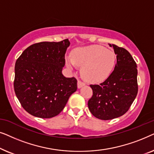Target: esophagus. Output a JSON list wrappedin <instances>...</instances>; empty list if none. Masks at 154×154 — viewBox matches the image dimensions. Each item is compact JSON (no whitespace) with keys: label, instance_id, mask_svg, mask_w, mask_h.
<instances>
[{"label":"esophagus","instance_id":"34e87169","mask_svg":"<svg viewBox=\"0 0 154 154\" xmlns=\"http://www.w3.org/2000/svg\"><path fill=\"white\" fill-rule=\"evenodd\" d=\"M85 85V83H83V82L80 81V80L78 81V88H81Z\"/></svg>","mask_w":154,"mask_h":154}]
</instances>
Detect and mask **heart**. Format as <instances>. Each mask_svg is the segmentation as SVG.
I'll return each instance as SVG.
<instances>
[{"instance_id": "1", "label": "heart", "mask_w": 154, "mask_h": 154, "mask_svg": "<svg viewBox=\"0 0 154 154\" xmlns=\"http://www.w3.org/2000/svg\"><path fill=\"white\" fill-rule=\"evenodd\" d=\"M66 65L74 69L81 66V73L86 81L100 82L110 75L116 62V55L112 50L102 45H91L77 48L71 52V57H66Z\"/></svg>"}]
</instances>
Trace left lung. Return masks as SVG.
<instances>
[{
  "label": "left lung",
  "instance_id": "left-lung-1",
  "mask_svg": "<svg viewBox=\"0 0 154 154\" xmlns=\"http://www.w3.org/2000/svg\"><path fill=\"white\" fill-rule=\"evenodd\" d=\"M114 70L100 85H90L93 94L88 102L92 115L99 119L111 120L127 112L138 91L137 64L130 52L116 45Z\"/></svg>",
  "mask_w": 154,
  "mask_h": 154
}]
</instances>
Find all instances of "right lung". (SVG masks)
Listing matches in <instances>:
<instances>
[{
  "mask_svg": "<svg viewBox=\"0 0 154 154\" xmlns=\"http://www.w3.org/2000/svg\"><path fill=\"white\" fill-rule=\"evenodd\" d=\"M69 45L68 39L35 43L17 60L14 92L23 108L33 116H56L76 91L77 80L62 73Z\"/></svg>",
  "mask_w": 154,
  "mask_h": 154,
  "instance_id": "right-lung-1",
  "label": "right lung"
}]
</instances>
